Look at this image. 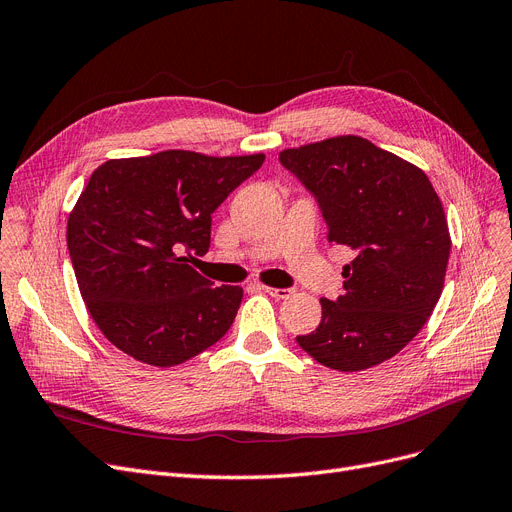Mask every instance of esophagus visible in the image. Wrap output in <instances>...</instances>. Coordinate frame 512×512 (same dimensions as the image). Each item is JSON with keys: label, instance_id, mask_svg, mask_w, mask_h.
Wrapping results in <instances>:
<instances>
[{"label": "esophagus", "instance_id": "obj_1", "mask_svg": "<svg viewBox=\"0 0 512 512\" xmlns=\"http://www.w3.org/2000/svg\"><path fill=\"white\" fill-rule=\"evenodd\" d=\"M260 290L262 292H267L269 296H273V298H288L290 294H292V290H285V288H271V285H260Z\"/></svg>", "mask_w": 512, "mask_h": 512}]
</instances>
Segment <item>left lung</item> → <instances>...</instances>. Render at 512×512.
<instances>
[{
    "instance_id": "1",
    "label": "left lung",
    "mask_w": 512,
    "mask_h": 512,
    "mask_svg": "<svg viewBox=\"0 0 512 512\" xmlns=\"http://www.w3.org/2000/svg\"><path fill=\"white\" fill-rule=\"evenodd\" d=\"M279 159L317 197L330 241L355 254L342 269L344 294L321 298L317 330L296 342L338 372L395 357L431 317L452 248L431 180L355 134L283 149Z\"/></svg>"
}]
</instances>
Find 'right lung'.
Instances as JSON below:
<instances>
[{"label": "right lung", "mask_w": 512, "mask_h": 512, "mask_svg": "<svg viewBox=\"0 0 512 512\" xmlns=\"http://www.w3.org/2000/svg\"><path fill=\"white\" fill-rule=\"evenodd\" d=\"M262 161L170 149L92 172L69 214L67 245L86 309L121 353L174 367L229 332L243 290L214 288L182 252H208L212 212Z\"/></svg>", "instance_id": "right-lung-1"}]
</instances>
